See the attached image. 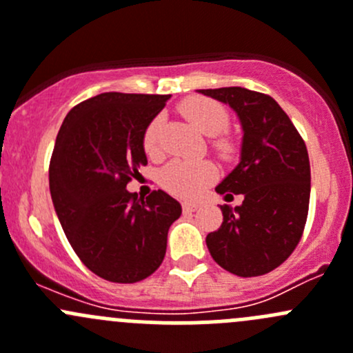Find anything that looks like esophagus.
Returning <instances> with one entry per match:
<instances>
[{"label":"esophagus","instance_id":"1","mask_svg":"<svg viewBox=\"0 0 353 353\" xmlns=\"http://www.w3.org/2000/svg\"><path fill=\"white\" fill-rule=\"evenodd\" d=\"M199 206H201V205H199V203H196V201H183V212L184 213L196 212Z\"/></svg>","mask_w":353,"mask_h":353}]
</instances>
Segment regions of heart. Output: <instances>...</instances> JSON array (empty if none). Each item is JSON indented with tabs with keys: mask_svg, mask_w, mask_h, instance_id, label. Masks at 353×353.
Masks as SVG:
<instances>
[{
	"mask_svg": "<svg viewBox=\"0 0 353 353\" xmlns=\"http://www.w3.org/2000/svg\"><path fill=\"white\" fill-rule=\"evenodd\" d=\"M179 109L201 133L215 137L212 145L222 159L229 160L236 155V140L225 133L229 126V112L222 104L206 97H188L186 101L181 102ZM160 128H162L160 116L154 117L145 128L143 148L148 155H157L160 152ZM216 176H219L216 167L208 160L177 159L163 167L160 183L176 196L198 198L216 179Z\"/></svg>",
	"mask_w": 353,
	"mask_h": 353,
	"instance_id": "1",
	"label": "heart"
}]
</instances>
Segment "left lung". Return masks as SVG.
Here are the masks:
<instances>
[{"label":"left lung","instance_id":"obj_1","mask_svg":"<svg viewBox=\"0 0 353 353\" xmlns=\"http://www.w3.org/2000/svg\"><path fill=\"white\" fill-rule=\"evenodd\" d=\"M199 92L229 104L244 131L239 165L216 186V193L243 194L244 201L220 206L223 222L206 236V245L234 275H266L294 252L304 232L311 196L307 148L270 95L243 87Z\"/></svg>","mask_w":353,"mask_h":353}]
</instances>
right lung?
I'll return each instance as SVG.
<instances>
[{
  "instance_id": "1",
  "label": "right lung",
  "mask_w": 353,
  "mask_h": 353,
  "mask_svg": "<svg viewBox=\"0 0 353 353\" xmlns=\"http://www.w3.org/2000/svg\"><path fill=\"white\" fill-rule=\"evenodd\" d=\"M169 95L105 92L74 105L56 137L49 190L80 261L101 279L137 283L162 265L181 205L165 191L147 198L126 184L147 165L143 133Z\"/></svg>"
}]
</instances>
